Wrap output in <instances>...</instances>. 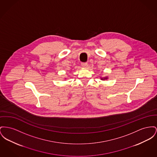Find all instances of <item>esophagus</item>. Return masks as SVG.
<instances>
[{
	"instance_id": "obj_1",
	"label": "esophagus",
	"mask_w": 157,
	"mask_h": 157,
	"mask_svg": "<svg viewBox=\"0 0 157 157\" xmlns=\"http://www.w3.org/2000/svg\"><path fill=\"white\" fill-rule=\"evenodd\" d=\"M81 65H82V66L83 67H86L88 66V64L86 63H82Z\"/></svg>"
}]
</instances>
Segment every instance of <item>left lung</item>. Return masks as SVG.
<instances>
[{
    "label": "left lung",
    "mask_w": 157,
    "mask_h": 157,
    "mask_svg": "<svg viewBox=\"0 0 157 157\" xmlns=\"http://www.w3.org/2000/svg\"><path fill=\"white\" fill-rule=\"evenodd\" d=\"M108 77H104V78H101V80H105V79H107Z\"/></svg>",
    "instance_id": "obj_1"
}]
</instances>
